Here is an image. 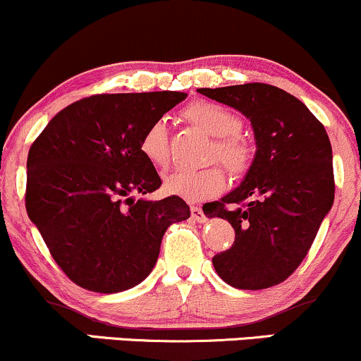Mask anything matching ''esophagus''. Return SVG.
Returning a JSON list of instances; mask_svg holds the SVG:
<instances>
[{"label": "esophagus", "instance_id": "esophagus-1", "mask_svg": "<svg viewBox=\"0 0 361 361\" xmlns=\"http://www.w3.org/2000/svg\"><path fill=\"white\" fill-rule=\"evenodd\" d=\"M190 212H192L193 221H197V222H205L207 221L204 210H202L200 207H192V209H190Z\"/></svg>", "mask_w": 361, "mask_h": 361}]
</instances>
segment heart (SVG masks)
Returning a JSON list of instances; mask_svg holds the SVG:
<instances>
[{"label":"heart","instance_id":"heart-1","mask_svg":"<svg viewBox=\"0 0 361 361\" xmlns=\"http://www.w3.org/2000/svg\"><path fill=\"white\" fill-rule=\"evenodd\" d=\"M186 118L215 137L212 157H219L234 175H241L251 166L252 146L239 132L243 120L234 111L212 102H197L185 111ZM140 152L157 168L168 166L171 159L168 127L164 120H156L140 137ZM226 175L219 166L204 169L178 168L164 178V190L186 202H202L222 192Z\"/></svg>","mask_w":361,"mask_h":361}]
</instances>
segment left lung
I'll use <instances>...</instances> for the list:
<instances>
[{"mask_svg": "<svg viewBox=\"0 0 361 361\" xmlns=\"http://www.w3.org/2000/svg\"><path fill=\"white\" fill-rule=\"evenodd\" d=\"M198 93L241 111L256 140L241 185L204 210L235 231L233 246L212 258L215 271L235 288L279 285L305 258L333 207V149L326 128L293 94L264 82Z\"/></svg>", "mask_w": 361, "mask_h": 361, "instance_id": "8db88e82", "label": "left lung"}]
</instances>
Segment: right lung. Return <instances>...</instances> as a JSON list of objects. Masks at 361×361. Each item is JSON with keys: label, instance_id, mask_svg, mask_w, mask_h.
Instances as JSON below:
<instances>
[{"label": "right lung", "instance_id": "right-lung-1", "mask_svg": "<svg viewBox=\"0 0 361 361\" xmlns=\"http://www.w3.org/2000/svg\"><path fill=\"white\" fill-rule=\"evenodd\" d=\"M186 93L94 94L74 102L35 139L25 207L61 270L80 287L115 293L154 268L171 224L186 221L180 197L135 200L161 186L140 137Z\"/></svg>", "mask_w": 361, "mask_h": 361}]
</instances>
